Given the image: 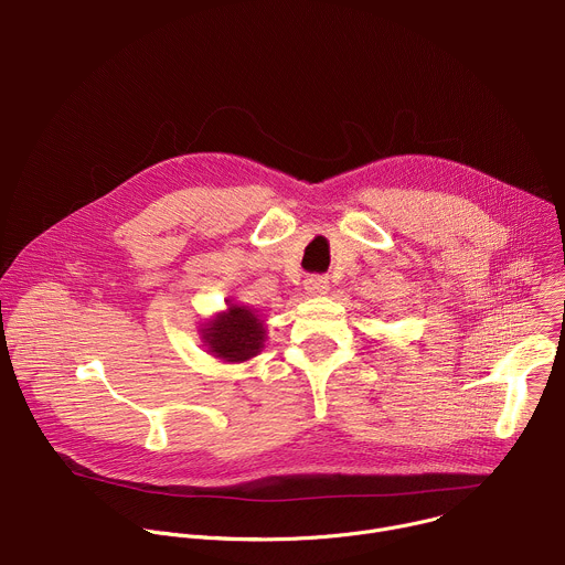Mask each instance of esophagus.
Wrapping results in <instances>:
<instances>
[{
  "instance_id": "34e87169",
  "label": "esophagus",
  "mask_w": 565,
  "mask_h": 565,
  "mask_svg": "<svg viewBox=\"0 0 565 565\" xmlns=\"http://www.w3.org/2000/svg\"><path fill=\"white\" fill-rule=\"evenodd\" d=\"M303 288H306V292H308V295L319 297V295H327V292H329L331 284H329V277L312 275V277H308V279L303 281Z\"/></svg>"
}]
</instances>
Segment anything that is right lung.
I'll use <instances>...</instances> for the list:
<instances>
[{"mask_svg":"<svg viewBox=\"0 0 565 565\" xmlns=\"http://www.w3.org/2000/svg\"><path fill=\"white\" fill-rule=\"evenodd\" d=\"M266 331V321L253 306L225 299V310L212 315L199 333L210 355L227 364H241L262 353Z\"/></svg>","mask_w":565,"mask_h":565,"instance_id":"right-lung-1","label":"right lung"}]
</instances>
